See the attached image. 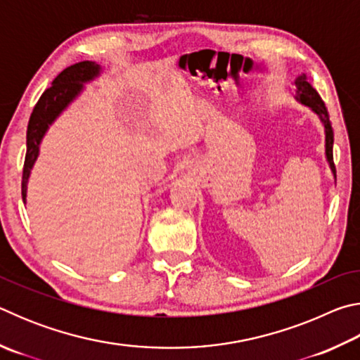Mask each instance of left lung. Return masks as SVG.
Masks as SVG:
<instances>
[{
  "label": "left lung",
  "instance_id": "obj_1",
  "mask_svg": "<svg viewBox=\"0 0 360 360\" xmlns=\"http://www.w3.org/2000/svg\"><path fill=\"white\" fill-rule=\"evenodd\" d=\"M295 87H297V101H300L302 105L308 106L313 112L318 114V117L321 119L322 124H324V130H326V157L328 165H330V169L335 178H337V169H335V163H333V130H332V124L330 119H328V112L327 108L324 105V101L319 96V94L316 92V89H313V85L307 81V76H298L295 79Z\"/></svg>",
  "mask_w": 360,
  "mask_h": 360
}]
</instances>
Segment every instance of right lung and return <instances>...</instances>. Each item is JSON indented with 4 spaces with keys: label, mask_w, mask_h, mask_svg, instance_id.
<instances>
[{
    "label": "right lung",
    "mask_w": 360,
    "mask_h": 360,
    "mask_svg": "<svg viewBox=\"0 0 360 360\" xmlns=\"http://www.w3.org/2000/svg\"><path fill=\"white\" fill-rule=\"evenodd\" d=\"M98 75L100 65L94 62H79L76 65H71L53 79L51 87L41 95L39 101L36 103L33 112L30 115L27 129V155L22 176L23 203L27 200L30 173H32L36 158L39 155V144L49 130V125H52V122L82 92L84 84L94 81Z\"/></svg>",
    "instance_id": "1"
}]
</instances>
